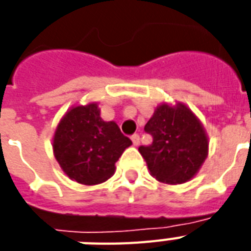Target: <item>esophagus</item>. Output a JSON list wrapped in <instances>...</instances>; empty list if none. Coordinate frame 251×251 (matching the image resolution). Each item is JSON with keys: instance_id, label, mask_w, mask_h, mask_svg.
<instances>
[{"instance_id": "1", "label": "esophagus", "mask_w": 251, "mask_h": 251, "mask_svg": "<svg viewBox=\"0 0 251 251\" xmlns=\"http://www.w3.org/2000/svg\"><path fill=\"white\" fill-rule=\"evenodd\" d=\"M131 141H133L134 146H138L139 145V142H141V138H139L138 134H134V135H131Z\"/></svg>"}]
</instances>
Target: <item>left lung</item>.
Instances as JSON below:
<instances>
[{
  "instance_id": "left-lung-1",
  "label": "left lung",
  "mask_w": 251,
  "mask_h": 251,
  "mask_svg": "<svg viewBox=\"0 0 251 251\" xmlns=\"http://www.w3.org/2000/svg\"><path fill=\"white\" fill-rule=\"evenodd\" d=\"M145 131L152 135V143L138 150L157 181L177 185L198 173L208 153V138L201 121L185 104H160Z\"/></svg>"
}]
</instances>
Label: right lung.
<instances>
[{
    "mask_svg": "<svg viewBox=\"0 0 251 251\" xmlns=\"http://www.w3.org/2000/svg\"><path fill=\"white\" fill-rule=\"evenodd\" d=\"M131 141L114 121L100 117L96 102L73 106L61 118L53 137V152L61 169L82 185L105 182Z\"/></svg>",
    "mask_w": 251,
    "mask_h": 251,
    "instance_id": "add662e5",
    "label": "right lung"
}]
</instances>
